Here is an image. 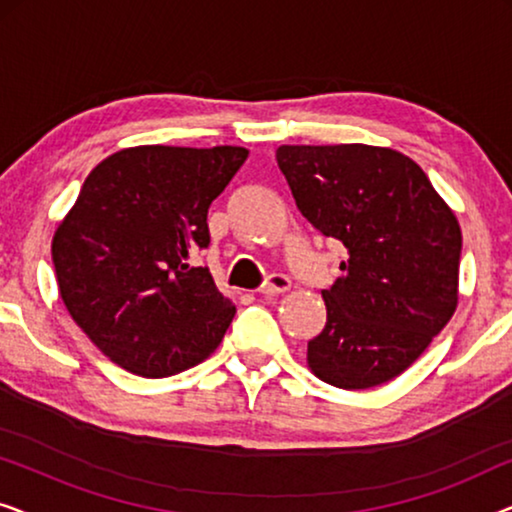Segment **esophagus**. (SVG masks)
<instances>
[{
	"label": "esophagus",
	"mask_w": 512,
	"mask_h": 512,
	"mask_svg": "<svg viewBox=\"0 0 512 512\" xmlns=\"http://www.w3.org/2000/svg\"><path fill=\"white\" fill-rule=\"evenodd\" d=\"M289 289H291V279L282 275V272H275V275H270L268 282L261 286V293L265 298H272V296H279V293H284Z\"/></svg>",
	"instance_id": "1"
}]
</instances>
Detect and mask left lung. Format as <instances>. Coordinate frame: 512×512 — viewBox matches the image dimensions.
<instances>
[{"mask_svg": "<svg viewBox=\"0 0 512 512\" xmlns=\"http://www.w3.org/2000/svg\"><path fill=\"white\" fill-rule=\"evenodd\" d=\"M300 214L345 244L321 291L326 326L307 342L312 373L340 389L401 375L457 310L461 228L422 167L368 144L279 146Z\"/></svg>", "mask_w": 512, "mask_h": 512, "instance_id": "1", "label": "left lung"}]
</instances>
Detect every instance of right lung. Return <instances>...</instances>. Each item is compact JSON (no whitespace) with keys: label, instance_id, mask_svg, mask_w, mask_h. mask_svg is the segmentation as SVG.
Returning a JSON list of instances; mask_svg holds the SVG:
<instances>
[{"label":"right lung","instance_id":"add662e5","mask_svg":"<svg viewBox=\"0 0 512 512\" xmlns=\"http://www.w3.org/2000/svg\"><path fill=\"white\" fill-rule=\"evenodd\" d=\"M242 146H135L104 158L53 235L62 303L118 366L170 377L219 347L235 305L191 256L207 212L240 170Z\"/></svg>","mask_w":512,"mask_h":512}]
</instances>
